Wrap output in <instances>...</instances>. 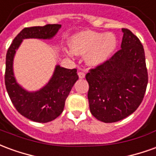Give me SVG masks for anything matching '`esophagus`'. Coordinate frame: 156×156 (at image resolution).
Masks as SVG:
<instances>
[{
    "instance_id": "34e87169",
    "label": "esophagus",
    "mask_w": 156,
    "mask_h": 156,
    "mask_svg": "<svg viewBox=\"0 0 156 156\" xmlns=\"http://www.w3.org/2000/svg\"><path fill=\"white\" fill-rule=\"evenodd\" d=\"M78 77H79V78H85V73H83V72H81L79 71L78 72Z\"/></svg>"
}]
</instances>
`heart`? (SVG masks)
I'll list each match as a JSON object with an SVG mask.
<instances>
[{"label": "heart", "instance_id": "1", "mask_svg": "<svg viewBox=\"0 0 156 156\" xmlns=\"http://www.w3.org/2000/svg\"><path fill=\"white\" fill-rule=\"evenodd\" d=\"M117 45V37L114 33L83 31L72 37L71 49H66L65 53L71 58L75 55H85V63L89 67L96 68L111 58Z\"/></svg>", "mask_w": 156, "mask_h": 156}]
</instances>
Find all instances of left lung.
I'll return each instance as SVG.
<instances>
[{
  "label": "left lung",
  "instance_id": "left-lung-1",
  "mask_svg": "<svg viewBox=\"0 0 156 156\" xmlns=\"http://www.w3.org/2000/svg\"><path fill=\"white\" fill-rule=\"evenodd\" d=\"M121 49L86 74L90 112L98 120L117 122L133 114L143 100L148 73L143 46L128 29Z\"/></svg>",
  "mask_w": 156,
  "mask_h": 156
}]
</instances>
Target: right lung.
<instances>
[{"label": "right lung", "mask_w": 156, "mask_h": 156, "mask_svg": "<svg viewBox=\"0 0 156 156\" xmlns=\"http://www.w3.org/2000/svg\"><path fill=\"white\" fill-rule=\"evenodd\" d=\"M59 24L26 27L16 37L5 58V83L6 91L16 110L28 119L47 123L58 118L63 111L65 100L78 79L77 69L56 65L53 74L45 86L37 91H28L19 84L14 74L13 61L24 39L50 40L61 28Z\"/></svg>", "instance_id": "right-lung-1"}]
</instances>
